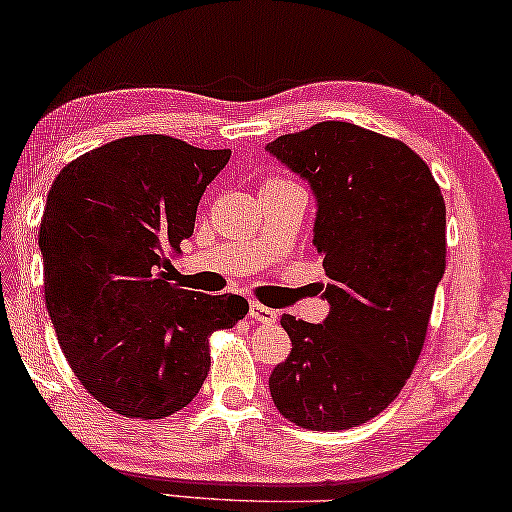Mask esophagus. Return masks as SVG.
<instances>
[{
	"label": "esophagus",
	"mask_w": 512,
	"mask_h": 512,
	"mask_svg": "<svg viewBox=\"0 0 512 512\" xmlns=\"http://www.w3.org/2000/svg\"><path fill=\"white\" fill-rule=\"evenodd\" d=\"M276 310H271V308H266V305H262V303H250V319H253V322H259V324H271V322H276Z\"/></svg>",
	"instance_id": "1"
}]
</instances>
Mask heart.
<instances>
[{
    "mask_svg": "<svg viewBox=\"0 0 512 512\" xmlns=\"http://www.w3.org/2000/svg\"><path fill=\"white\" fill-rule=\"evenodd\" d=\"M271 181H278V179H271Z\"/></svg>",
    "mask_w": 512,
    "mask_h": 512,
    "instance_id": "1",
    "label": "heart"
}]
</instances>
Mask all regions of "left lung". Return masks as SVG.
I'll use <instances>...</instances> for the list:
<instances>
[{"label": "left lung", "instance_id": "8db88e82", "mask_svg": "<svg viewBox=\"0 0 512 512\" xmlns=\"http://www.w3.org/2000/svg\"><path fill=\"white\" fill-rule=\"evenodd\" d=\"M266 151L310 183L324 257V324L282 315L292 352L269 377L305 430H347L391 404L421 356L446 269V204L425 160L347 121L280 135Z\"/></svg>", "mask_w": 512, "mask_h": 512}]
</instances>
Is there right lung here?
Returning a JSON list of instances; mask_svg holds the SVG:
<instances>
[{"mask_svg":"<svg viewBox=\"0 0 512 512\" xmlns=\"http://www.w3.org/2000/svg\"><path fill=\"white\" fill-rule=\"evenodd\" d=\"M230 156L133 135L75 158L52 183L38 230L45 305L75 377L121 416L186 407L209 375V335L246 317L243 296L190 292L163 271Z\"/></svg>","mask_w":512,"mask_h":512,"instance_id":"obj_1","label":"right lung"}]
</instances>
